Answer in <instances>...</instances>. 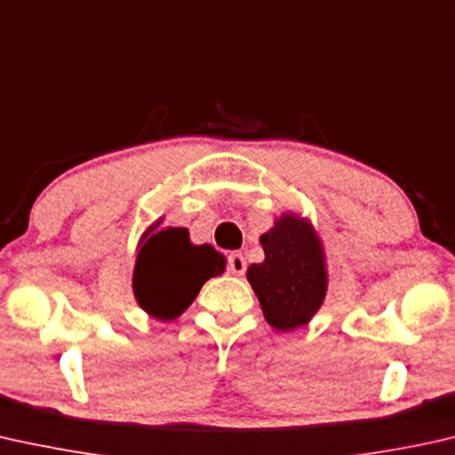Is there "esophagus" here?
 I'll return each mask as SVG.
<instances>
[{"instance_id":"obj_1","label":"esophagus","mask_w":455,"mask_h":455,"mask_svg":"<svg viewBox=\"0 0 455 455\" xmlns=\"http://www.w3.org/2000/svg\"><path fill=\"white\" fill-rule=\"evenodd\" d=\"M228 267H229V273L242 276L243 273H246V259H243L242 252H234L232 256H229Z\"/></svg>"}]
</instances>
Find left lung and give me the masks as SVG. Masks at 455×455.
Here are the masks:
<instances>
[{"label": "left lung", "instance_id": "left-lung-1", "mask_svg": "<svg viewBox=\"0 0 455 455\" xmlns=\"http://www.w3.org/2000/svg\"><path fill=\"white\" fill-rule=\"evenodd\" d=\"M265 260L248 267L246 276L260 301L265 320L281 332L309 324L328 291L326 252L314 223L283 212L260 235Z\"/></svg>", "mask_w": 455, "mask_h": 455}]
</instances>
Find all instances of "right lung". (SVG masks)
I'll use <instances>...</instances> for the list:
<instances>
[{"label": "right lung", "mask_w": 455, "mask_h": 455, "mask_svg": "<svg viewBox=\"0 0 455 455\" xmlns=\"http://www.w3.org/2000/svg\"><path fill=\"white\" fill-rule=\"evenodd\" d=\"M151 223L137 243L133 293L143 312L170 322L193 304L212 276L226 271V256L212 243H193L187 228L157 229Z\"/></svg>", "instance_id": "right-lung-1"}]
</instances>
